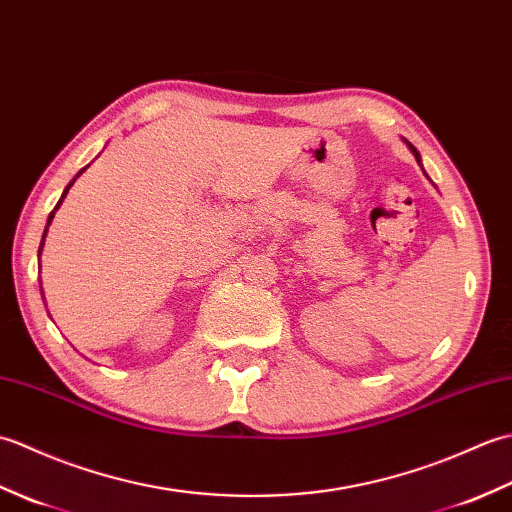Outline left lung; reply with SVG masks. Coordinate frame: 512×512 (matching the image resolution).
<instances>
[{
  "mask_svg": "<svg viewBox=\"0 0 512 512\" xmlns=\"http://www.w3.org/2000/svg\"><path fill=\"white\" fill-rule=\"evenodd\" d=\"M405 143H407V140H405ZM407 145H409V149H411V154H413V156H416V160H418V165H422V162H420V154H418V149H416V147H413L411 143H407Z\"/></svg>",
  "mask_w": 512,
  "mask_h": 512,
  "instance_id": "8db88e82",
  "label": "left lung"
}]
</instances>
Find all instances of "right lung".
I'll return each mask as SVG.
<instances>
[{"instance_id":"obj_1","label":"right lung","mask_w":512,"mask_h":512,"mask_svg":"<svg viewBox=\"0 0 512 512\" xmlns=\"http://www.w3.org/2000/svg\"><path fill=\"white\" fill-rule=\"evenodd\" d=\"M85 171V167L79 171V173H76V178H79L81 176V173ZM74 178V180H76ZM74 180L68 184V187H65V191H63V195H61V200L57 202V206H54V211H57L59 209V206H61V202H63V198H65V195H68V191H70V187H72V184H74ZM54 211L48 215V224H46V231H43V237H41V246H39V255H41V248H43V239H46V233H48V226H50V222H52V217H54Z\"/></svg>"}]
</instances>
